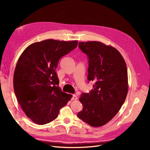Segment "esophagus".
Instances as JSON below:
<instances>
[{
	"mask_svg": "<svg viewBox=\"0 0 150 150\" xmlns=\"http://www.w3.org/2000/svg\"><path fill=\"white\" fill-rule=\"evenodd\" d=\"M77 99H78V97H77L76 95H72L71 100H76Z\"/></svg>",
	"mask_w": 150,
	"mask_h": 150,
	"instance_id": "obj_1",
	"label": "esophagus"
}]
</instances>
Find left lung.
Returning <instances> with one entry per match:
<instances>
[{
  "instance_id": "left-lung-1",
  "label": "left lung",
  "mask_w": 150,
  "mask_h": 150,
  "mask_svg": "<svg viewBox=\"0 0 150 150\" xmlns=\"http://www.w3.org/2000/svg\"><path fill=\"white\" fill-rule=\"evenodd\" d=\"M79 47L88 55V80L95 83L89 93L80 95L83 108L77 115L88 125L101 127L117 114L125 100L129 88L127 65L117 49L101 42H80Z\"/></svg>"
}]
</instances>
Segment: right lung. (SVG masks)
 Returning <instances> with one entry per match:
<instances>
[{"label": "right lung", "mask_w": 150, "mask_h": 150, "mask_svg": "<svg viewBox=\"0 0 150 150\" xmlns=\"http://www.w3.org/2000/svg\"><path fill=\"white\" fill-rule=\"evenodd\" d=\"M77 41L49 39L28 46L18 59L13 75L16 99L25 114L44 125L57 117L71 95L62 91L55 72L59 59L74 50Z\"/></svg>", "instance_id": "obj_1"}]
</instances>
